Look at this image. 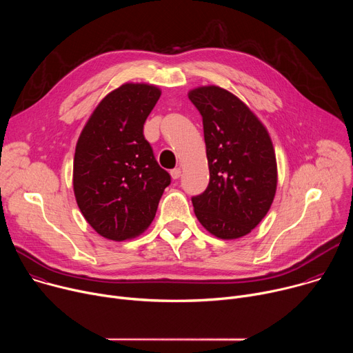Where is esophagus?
<instances>
[{
    "label": "esophagus",
    "instance_id": "esophagus-1",
    "mask_svg": "<svg viewBox=\"0 0 353 353\" xmlns=\"http://www.w3.org/2000/svg\"><path fill=\"white\" fill-rule=\"evenodd\" d=\"M170 174H172V177H173L174 180H177V179L181 176V169H180V168H176V169H173V170L170 172Z\"/></svg>",
    "mask_w": 353,
    "mask_h": 353
}]
</instances>
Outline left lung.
<instances>
[{
    "label": "left lung",
    "instance_id": "left-lung-1",
    "mask_svg": "<svg viewBox=\"0 0 353 353\" xmlns=\"http://www.w3.org/2000/svg\"><path fill=\"white\" fill-rule=\"evenodd\" d=\"M188 99L203 116L210 168L207 190L191 198L194 214L219 239L243 237L264 219L276 192L271 137L250 108L221 86H198Z\"/></svg>",
    "mask_w": 353,
    "mask_h": 353
}]
</instances>
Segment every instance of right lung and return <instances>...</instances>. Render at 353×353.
Instances as JSON below:
<instances>
[{"label": "right lung", "mask_w": 353, "mask_h": 353, "mask_svg": "<svg viewBox=\"0 0 353 353\" xmlns=\"http://www.w3.org/2000/svg\"><path fill=\"white\" fill-rule=\"evenodd\" d=\"M161 93L150 83H123L100 100L78 138L75 199L86 222L105 239L123 241L143 233L170 184L143 137Z\"/></svg>", "instance_id": "right-lung-1"}]
</instances>
